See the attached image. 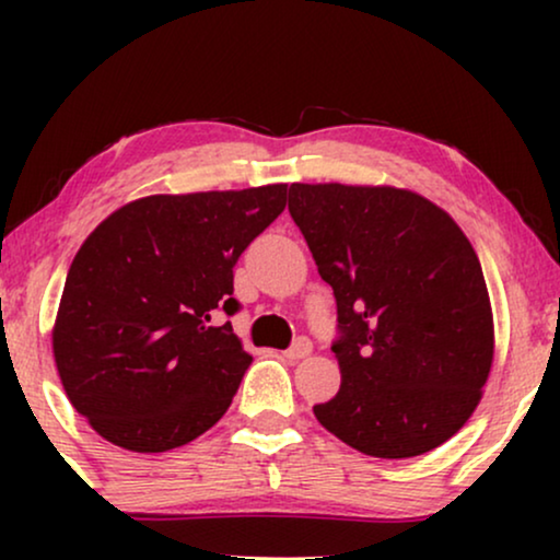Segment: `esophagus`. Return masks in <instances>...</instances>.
I'll return each mask as SVG.
<instances>
[{
	"label": "esophagus",
	"instance_id": "34e87169",
	"mask_svg": "<svg viewBox=\"0 0 560 560\" xmlns=\"http://www.w3.org/2000/svg\"><path fill=\"white\" fill-rule=\"evenodd\" d=\"M308 354H311V341L305 339V336H301V339H295L293 347L285 351V357L290 359V362H298V359H305Z\"/></svg>",
	"mask_w": 560,
	"mask_h": 560
}]
</instances>
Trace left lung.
Instances as JSON below:
<instances>
[{
    "label": "left lung",
    "mask_w": 560,
    "mask_h": 560,
    "mask_svg": "<svg viewBox=\"0 0 560 560\" xmlns=\"http://www.w3.org/2000/svg\"><path fill=\"white\" fill-rule=\"evenodd\" d=\"M290 217L334 288L341 387L313 408L351 448H439L481 400L494 318L471 242L441 206L395 186L293 183Z\"/></svg>",
    "instance_id": "1"
}]
</instances>
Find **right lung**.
I'll return each mask as SVG.
<instances>
[{
    "label": "right lung",
    "mask_w": 560,
    "mask_h": 560,
    "mask_svg": "<svg viewBox=\"0 0 560 560\" xmlns=\"http://www.w3.org/2000/svg\"><path fill=\"white\" fill-rule=\"evenodd\" d=\"M288 183L158 194L75 252L52 357L68 400L114 446L163 454L209 431L252 362L232 324L234 265L285 209Z\"/></svg>",
    "instance_id": "right-lung-1"
}]
</instances>
